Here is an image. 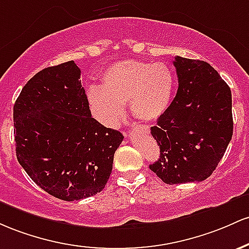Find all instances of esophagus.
I'll return each instance as SVG.
<instances>
[{"label":"esophagus","instance_id":"1","mask_svg":"<svg viewBox=\"0 0 249 249\" xmlns=\"http://www.w3.org/2000/svg\"><path fill=\"white\" fill-rule=\"evenodd\" d=\"M124 135H128V134H124Z\"/></svg>","mask_w":249,"mask_h":249}]
</instances>
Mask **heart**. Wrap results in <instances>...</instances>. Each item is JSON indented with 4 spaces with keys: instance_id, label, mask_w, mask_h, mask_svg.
<instances>
[{
    "instance_id": "heart-1",
    "label": "heart",
    "mask_w": 249,
    "mask_h": 249,
    "mask_svg": "<svg viewBox=\"0 0 249 249\" xmlns=\"http://www.w3.org/2000/svg\"><path fill=\"white\" fill-rule=\"evenodd\" d=\"M174 74L164 63L121 61L102 75V88L88 89L95 116L107 125H116L129 103L133 115L142 121L158 120L172 101Z\"/></svg>"
}]
</instances>
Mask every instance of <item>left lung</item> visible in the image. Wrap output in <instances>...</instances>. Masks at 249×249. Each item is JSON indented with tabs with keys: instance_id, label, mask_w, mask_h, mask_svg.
I'll use <instances>...</instances> for the list:
<instances>
[{
	"instance_id": "8db88e82",
	"label": "left lung",
	"mask_w": 249,
	"mask_h": 249,
	"mask_svg": "<svg viewBox=\"0 0 249 249\" xmlns=\"http://www.w3.org/2000/svg\"><path fill=\"white\" fill-rule=\"evenodd\" d=\"M177 96L150 128L160 158L150 170L168 185L212 175L233 135L231 93L211 64L177 56Z\"/></svg>"
}]
</instances>
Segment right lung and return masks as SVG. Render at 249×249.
Returning <instances> with one entry per match:
<instances>
[{
    "label": "right lung",
    "instance_id": "1",
    "mask_svg": "<svg viewBox=\"0 0 249 249\" xmlns=\"http://www.w3.org/2000/svg\"><path fill=\"white\" fill-rule=\"evenodd\" d=\"M74 61L34 75L14 105L16 156L40 188L64 201L96 195L124 135L91 117Z\"/></svg>",
    "mask_w": 249,
    "mask_h": 249
}]
</instances>
